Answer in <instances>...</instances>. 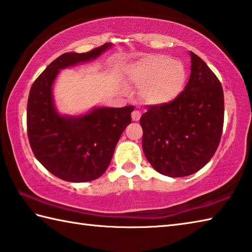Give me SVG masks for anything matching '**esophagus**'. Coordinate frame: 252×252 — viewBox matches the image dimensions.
Returning a JSON list of instances; mask_svg holds the SVG:
<instances>
[{
  "label": "esophagus",
  "mask_w": 252,
  "mask_h": 252,
  "mask_svg": "<svg viewBox=\"0 0 252 252\" xmlns=\"http://www.w3.org/2000/svg\"><path fill=\"white\" fill-rule=\"evenodd\" d=\"M140 117H141V113L139 111L135 110L131 113V119H132L133 122H138L140 120Z\"/></svg>",
  "instance_id": "34e87169"
}]
</instances>
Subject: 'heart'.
Returning a JSON list of instances; mask_svg holds the SVG:
<instances>
[{"instance_id": "obj_1", "label": "heart", "mask_w": 252, "mask_h": 252, "mask_svg": "<svg viewBox=\"0 0 252 252\" xmlns=\"http://www.w3.org/2000/svg\"><path fill=\"white\" fill-rule=\"evenodd\" d=\"M129 79L140 87L143 102L151 105L167 104L182 94L187 73L182 62L166 55L152 54L132 66Z\"/></svg>"}]
</instances>
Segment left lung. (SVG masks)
<instances>
[{"instance_id": "8db88e82", "label": "left lung", "mask_w": 252, "mask_h": 252, "mask_svg": "<svg viewBox=\"0 0 252 252\" xmlns=\"http://www.w3.org/2000/svg\"><path fill=\"white\" fill-rule=\"evenodd\" d=\"M184 91L163 105L143 113L142 149L162 175L184 177L207 164L220 145L224 124V94L220 80L193 52Z\"/></svg>"}]
</instances>
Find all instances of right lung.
<instances>
[{
  "instance_id": "obj_1",
  "label": "right lung",
  "mask_w": 252,
  "mask_h": 252,
  "mask_svg": "<svg viewBox=\"0 0 252 252\" xmlns=\"http://www.w3.org/2000/svg\"><path fill=\"white\" fill-rule=\"evenodd\" d=\"M111 47L105 43L86 53H64L32 86L27 104V133L37 160L50 173L71 183L91 182L109 167L115 147L131 123L132 105L97 107L78 117L56 112L52 85L59 70L94 60Z\"/></svg>"
}]
</instances>
